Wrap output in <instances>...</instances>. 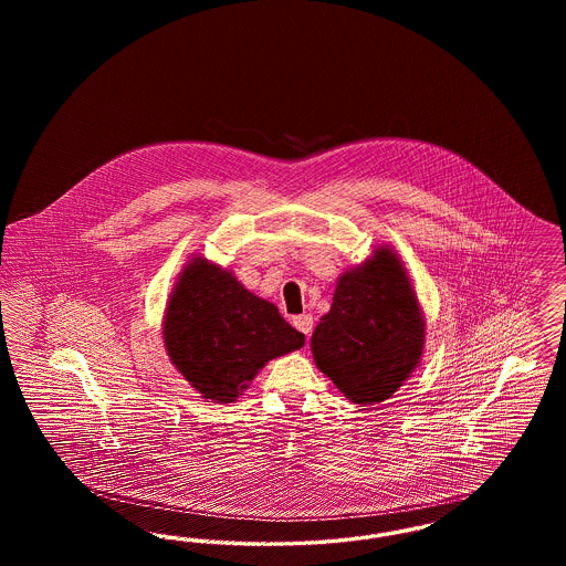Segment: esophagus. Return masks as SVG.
Instances as JSON below:
<instances>
[{"instance_id":"obj_1","label":"esophagus","mask_w":566,"mask_h":566,"mask_svg":"<svg viewBox=\"0 0 566 566\" xmlns=\"http://www.w3.org/2000/svg\"><path fill=\"white\" fill-rule=\"evenodd\" d=\"M293 324H295L296 331H301L307 339H310V335H312V328H314V318L310 316V314H301V316H295L293 318Z\"/></svg>"}]
</instances>
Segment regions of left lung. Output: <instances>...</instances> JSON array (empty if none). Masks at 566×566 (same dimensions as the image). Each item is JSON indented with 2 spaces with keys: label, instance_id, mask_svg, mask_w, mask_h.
Instances as JSON below:
<instances>
[{
  "label": "left lung",
  "instance_id": "8db88e82",
  "mask_svg": "<svg viewBox=\"0 0 566 566\" xmlns=\"http://www.w3.org/2000/svg\"><path fill=\"white\" fill-rule=\"evenodd\" d=\"M427 324L392 245L337 280L331 310L312 335L316 367L352 403L390 399L418 369Z\"/></svg>",
  "mask_w": 566,
  "mask_h": 566
}]
</instances>
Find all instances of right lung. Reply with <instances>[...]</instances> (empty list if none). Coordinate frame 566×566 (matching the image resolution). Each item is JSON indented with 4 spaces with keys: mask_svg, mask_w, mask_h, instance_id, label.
I'll use <instances>...</instances> for the list:
<instances>
[{
    "mask_svg": "<svg viewBox=\"0 0 566 566\" xmlns=\"http://www.w3.org/2000/svg\"><path fill=\"white\" fill-rule=\"evenodd\" d=\"M163 344L203 399L233 403L270 360L303 348L305 335L243 289L233 271L195 256L167 301Z\"/></svg>",
    "mask_w": 566,
    "mask_h": 566,
    "instance_id": "1",
    "label": "right lung"
}]
</instances>
